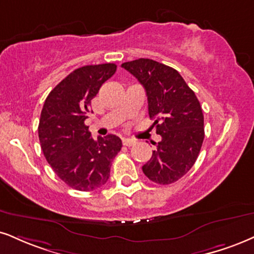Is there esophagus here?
<instances>
[{
  "label": "esophagus",
  "mask_w": 254,
  "mask_h": 254,
  "mask_svg": "<svg viewBox=\"0 0 254 254\" xmlns=\"http://www.w3.org/2000/svg\"><path fill=\"white\" fill-rule=\"evenodd\" d=\"M122 143H124L125 146L130 147V146H133L134 143H135V140H133V139H124V140H122Z\"/></svg>",
  "instance_id": "obj_1"
}]
</instances>
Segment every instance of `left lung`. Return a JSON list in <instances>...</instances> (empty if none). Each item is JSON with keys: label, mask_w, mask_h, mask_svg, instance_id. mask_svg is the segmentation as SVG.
<instances>
[{"label": "left lung", "mask_w": 254, "mask_h": 254, "mask_svg": "<svg viewBox=\"0 0 254 254\" xmlns=\"http://www.w3.org/2000/svg\"><path fill=\"white\" fill-rule=\"evenodd\" d=\"M121 67L145 88L152 127L161 135L143 173L156 184H173L192 168L201 149L205 129L199 100L177 70L160 62L139 59Z\"/></svg>", "instance_id": "8db88e82"}]
</instances>
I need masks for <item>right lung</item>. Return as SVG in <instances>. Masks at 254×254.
<instances>
[{
	"mask_svg": "<svg viewBox=\"0 0 254 254\" xmlns=\"http://www.w3.org/2000/svg\"><path fill=\"white\" fill-rule=\"evenodd\" d=\"M117 71V64L77 68L47 96L39 124L46 160L71 189L89 192L107 183L113 159L122 142L117 135L93 139L84 125L90 101Z\"/></svg>",
	"mask_w": 254,
	"mask_h": 254,
	"instance_id": "1",
	"label": "right lung"
}]
</instances>
